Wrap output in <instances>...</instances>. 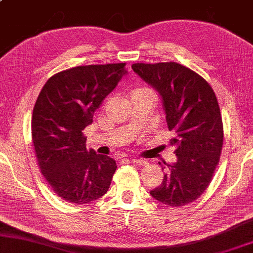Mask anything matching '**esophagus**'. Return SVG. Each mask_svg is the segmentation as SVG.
Here are the masks:
<instances>
[{
  "label": "esophagus",
  "instance_id": "obj_1",
  "mask_svg": "<svg viewBox=\"0 0 253 253\" xmlns=\"http://www.w3.org/2000/svg\"><path fill=\"white\" fill-rule=\"evenodd\" d=\"M131 163L137 166H145L148 164V162L144 161V159H131Z\"/></svg>",
  "mask_w": 253,
  "mask_h": 253
}]
</instances>
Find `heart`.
<instances>
[{
    "label": "heart",
    "mask_w": 253,
    "mask_h": 253,
    "mask_svg": "<svg viewBox=\"0 0 253 253\" xmlns=\"http://www.w3.org/2000/svg\"><path fill=\"white\" fill-rule=\"evenodd\" d=\"M144 92H151V90L148 89V88H145V87L136 88V89H134L133 91L130 92V97H131V96H136V95H140V94H144Z\"/></svg>",
    "instance_id": "b5f03b06"
}]
</instances>
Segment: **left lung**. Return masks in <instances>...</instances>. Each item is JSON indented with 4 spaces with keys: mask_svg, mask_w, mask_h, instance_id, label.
<instances>
[{
    "mask_svg": "<svg viewBox=\"0 0 253 253\" xmlns=\"http://www.w3.org/2000/svg\"><path fill=\"white\" fill-rule=\"evenodd\" d=\"M131 69L161 96L169 144L176 162L162 165V184L150 191L173 208L196 201L211 182L223 142L221 113L215 94L203 78L181 64L137 63Z\"/></svg>",
    "mask_w": 253,
    "mask_h": 253,
    "instance_id": "left-lung-1",
    "label": "left lung"
}]
</instances>
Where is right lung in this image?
<instances>
[{
  "instance_id": "add662e5",
  "label": "right lung",
  "mask_w": 253,
  "mask_h": 253,
  "mask_svg": "<svg viewBox=\"0 0 253 253\" xmlns=\"http://www.w3.org/2000/svg\"><path fill=\"white\" fill-rule=\"evenodd\" d=\"M125 63L77 66L52 76L32 116V140L42 174L57 196L87 204L109 190L117 165L86 148L84 129L127 73Z\"/></svg>"
}]
</instances>
